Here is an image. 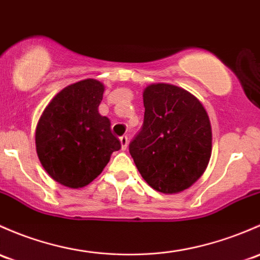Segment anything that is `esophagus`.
Wrapping results in <instances>:
<instances>
[{
	"instance_id": "obj_1",
	"label": "esophagus",
	"mask_w": 260,
	"mask_h": 260,
	"mask_svg": "<svg viewBox=\"0 0 260 260\" xmlns=\"http://www.w3.org/2000/svg\"><path fill=\"white\" fill-rule=\"evenodd\" d=\"M119 141H121V144H122V149L123 151H125L128 147V137L127 136H122L121 138H119Z\"/></svg>"
}]
</instances>
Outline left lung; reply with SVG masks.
I'll return each instance as SVG.
<instances>
[{"label": "left lung", "mask_w": 260, "mask_h": 260, "mask_svg": "<svg viewBox=\"0 0 260 260\" xmlns=\"http://www.w3.org/2000/svg\"><path fill=\"white\" fill-rule=\"evenodd\" d=\"M144 121L129 143L136 167L153 189L179 193L202 177L212 154V127L203 105L180 87L149 84Z\"/></svg>", "instance_id": "1"}]
</instances>
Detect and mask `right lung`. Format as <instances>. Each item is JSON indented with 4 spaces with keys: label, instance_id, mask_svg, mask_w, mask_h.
<instances>
[{
    "label": "right lung",
    "instance_id": "obj_1",
    "mask_svg": "<svg viewBox=\"0 0 260 260\" xmlns=\"http://www.w3.org/2000/svg\"><path fill=\"white\" fill-rule=\"evenodd\" d=\"M105 86L83 80L64 87L43 111L36 128L41 165L56 182L82 188L102 173L121 142L98 106Z\"/></svg>",
    "mask_w": 260,
    "mask_h": 260
}]
</instances>
